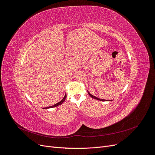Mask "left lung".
Masks as SVG:
<instances>
[{
  "mask_svg": "<svg viewBox=\"0 0 155 155\" xmlns=\"http://www.w3.org/2000/svg\"><path fill=\"white\" fill-rule=\"evenodd\" d=\"M88 94L89 95H90V96L91 97H92V98H94V99H96V100H100V101H106V100H101V99H100V98H98V97H95V96H92L91 94L90 93V92H88Z\"/></svg>",
  "mask_w": 155,
  "mask_h": 155,
  "instance_id": "8db88e82",
  "label": "left lung"
}]
</instances>
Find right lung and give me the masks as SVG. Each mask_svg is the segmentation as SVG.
<instances>
[{
  "label": "right lung",
  "mask_w": 155,
  "mask_h": 155,
  "mask_svg": "<svg viewBox=\"0 0 155 155\" xmlns=\"http://www.w3.org/2000/svg\"><path fill=\"white\" fill-rule=\"evenodd\" d=\"M66 97H67V94H65L64 97H63V99L61 101L58 102V104H55V105H52V106H50V107H46L45 109H49V108H53V107H57V106H58V105H61V104H63V103L65 99H66Z\"/></svg>",
  "instance_id": "right-lung-1"
}]
</instances>
